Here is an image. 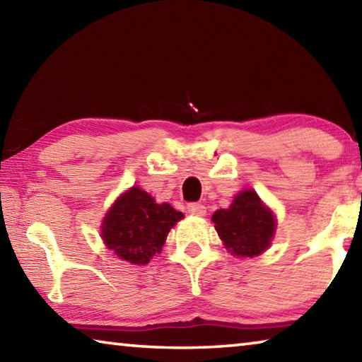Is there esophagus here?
<instances>
[{
    "mask_svg": "<svg viewBox=\"0 0 362 362\" xmlns=\"http://www.w3.org/2000/svg\"><path fill=\"white\" fill-rule=\"evenodd\" d=\"M187 211L188 214H192V216H198V217L206 216V207L199 203H189L187 206Z\"/></svg>",
    "mask_w": 362,
    "mask_h": 362,
    "instance_id": "1",
    "label": "esophagus"
}]
</instances>
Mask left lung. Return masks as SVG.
Here are the masks:
<instances>
[{
    "label": "left lung",
    "instance_id": "left-lung-1",
    "mask_svg": "<svg viewBox=\"0 0 362 362\" xmlns=\"http://www.w3.org/2000/svg\"><path fill=\"white\" fill-rule=\"evenodd\" d=\"M220 240L231 254L254 257L269 246L274 233V217L252 189H244L228 209L212 216Z\"/></svg>",
    "mask_w": 362,
    "mask_h": 362
}]
</instances>
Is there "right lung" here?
I'll return each instance as SVG.
<instances>
[{
  "label": "right lung",
  "mask_w": 362,
  "mask_h": 362,
  "mask_svg": "<svg viewBox=\"0 0 362 362\" xmlns=\"http://www.w3.org/2000/svg\"><path fill=\"white\" fill-rule=\"evenodd\" d=\"M183 218V214L169 204H156L139 187L116 199L102 225L107 247L119 259L134 265H145L159 252L169 230Z\"/></svg>",
  "instance_id": "obj_1"
}]
</instances>
